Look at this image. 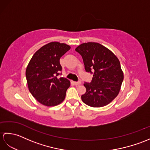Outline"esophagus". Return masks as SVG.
<instances>
[{"label":"esophagus","instance_id":"1","mask_svg":"<svg viewBox=\"0 0 150 150\" xmlns=\"http://www.w3.org/2000/svg\"><path fill=\"white\" fill-rule=\"evenodd\" d=\"M73 84H74L75 86H78V85H80L81 84V82H73Z\"/></svg>","mask_w":150,"mask_h":150}]
</instances>
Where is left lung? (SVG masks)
<instances>
[{
    "mask_svg": "<svg viewBox=\"0 0 150 150\" xmlns=\"http://www.w3.org/2000/svg\"><path fill=\"white\" fill-rule=\"evenodd\" d=\"M75 51L82 56L86 71L93 73L90 83L84 84L86 91L81 96L82 102L93 108L106 106L119 95L124 79L119 59L97 42L81 44Z\"/></svg>",
    "mask_w": 150,
    "mask_h": 150,
    "instance_id": "obj_1",
    "label": "left lung"
}]
</instances>
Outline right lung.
Masks as SVG:
<instances>
[{"label":"right lung","mask_w":150,"mask_h":150,"mask_svg":"<svg viewBox=\"0 0 150 150\" xmlns=\"http://www.w3.org/2000/svg\"><path fill=\"white\" fill-rule=\"evenodd\" d=\"M65 43L52 42L41 47L31 57L26 70L28 89L33 97L46 106H55L64 100L70 82L58 77L60 59L70 50Z\"/></svg>","instance_id":"right-lung-1"}]
</instances>
